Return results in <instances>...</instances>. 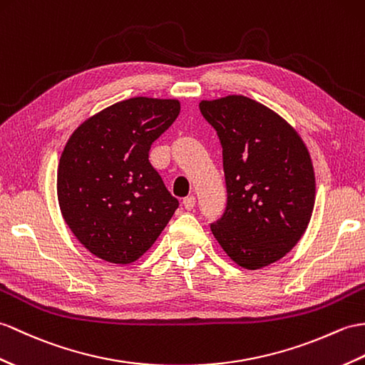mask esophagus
Segmentation results:
<instances>
[{
	"label": "esophagus",
	"instance_id": "1",
	"mask_svg": "<svg viewBox=\"0 0 365 365\" xmlns=\"http://www.w3.org/2000/svg\"><path fill=\"white\" fill-rule=\"evenodd\" d=\"M183 207H185V210H192L194 207H196V197L194 196H188V197H185L183 199Z\"/></svg>",
	"mask_w": 365,
	"mask_h": 365
}]
</instances>
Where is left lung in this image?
Masks as SVG:
<instances>
[{
	"label": "left lung",
	"mask_w": 365,
	"mask_h": 365,
	"mask_svg": "<svg viewBox=\"0 0 365 365\" xmlns=\"http://www.w3.org/2000/svg\"><path fill=\"white\" fill-rule=\"evenodd\" d=\"M222 146L227 207L211 233L236 264L282 259L307 232L316 200L311 155L274 110L241 95L200 101Z\"/></svg>",
	"instance_id": "8db88e82"
}]
</instances>
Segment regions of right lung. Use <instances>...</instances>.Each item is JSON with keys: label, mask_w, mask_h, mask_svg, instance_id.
Listing matches in <instances>:
<instances>
[{"label": "right lung", "mask_w": 365, "mask_h": 365, "mask_svg": "<svg viewBox=\"0 0 365 365\" xmlns=\"http://www.w3.org/2000/svg\"><path fill=\"white\" fill-rule=\"evenodd\" d=\"M180 113L177 99L137 96L90 116L68 138L57 168L61 213L93 255L130 264L179 207L149 149Z\"/></svg>", "instance_id": "add662e5"}]
</instances>
